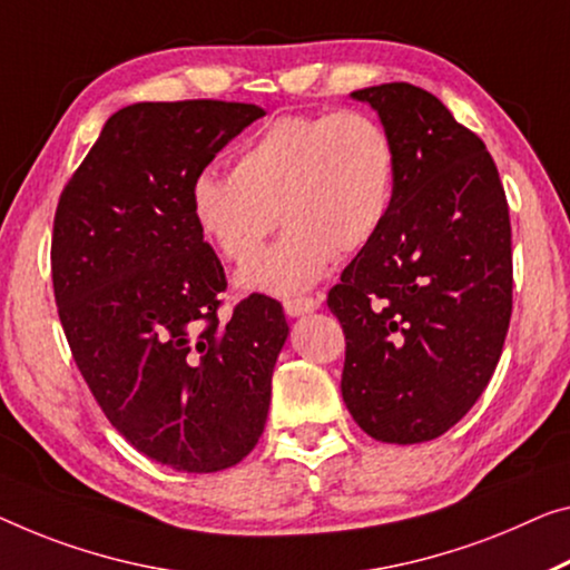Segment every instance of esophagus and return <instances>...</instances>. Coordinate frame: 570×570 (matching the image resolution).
<instances>
[{
  "label": "esophagus",
  "mask_w": 570,
  "mask_h": 570,
  "mask_svg": "<svg viewBox=\"0 0 570 570\" xmlns=\"http://www.w3.org/2000/svg\"><path fill=\"white\" fill-rule=\"evenodd\" d=\"M321 308V297L318 295H301V297H287L285 301V313L293 315V318H297V315H305V313H313Z\"/></svg>",
  "instance_id": "obj_1"
}]
</instances>
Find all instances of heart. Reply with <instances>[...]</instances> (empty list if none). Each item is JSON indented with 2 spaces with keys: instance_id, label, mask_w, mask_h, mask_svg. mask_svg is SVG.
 <instances>
[{
  "instance_id": "b5f03b06",
  "label": "heart",
  "mask_w": 570,
  "mask_h": 570,
  "mask_svg": "<svg viewBox=\"0 0 570 570\" xmlns=\"http://www.w3.org/2000/svg\"><path fill=\"white\" fill-rule=\"evenodd\" d=\"M397 145L358 109L285 114L239 147L232 173H198L188 208L198 234L236 267L259 257L277 218L283 239L239 275V287L293 295L356 255L395 208Z\"/></svg>"
}]
</instances>
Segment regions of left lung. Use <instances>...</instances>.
I'll return each mask as SVG.
<instances>
[{
    "mask_svg": "<svg viewBox=\"0 0 570 570\" xmlns=\"http://www.w3.org/2000/svg\"><path fill=\"white\" fill-rule=\"evenodd\" d=\"M397 145L395 208L331 287L346 336L341 395L366 435L423 443L474 407L512 315L510 208L487 145L433 94H352Z\"/></svg>",
    "mask_w": 570,
    "mask_h": 570,
    "instance_id": "obj_1",
    "label": "left lung"
}]
</instances>
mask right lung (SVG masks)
Segmentation results:
<instances>
[{"mask_svg": "<svg viewBox=\"0 0 570 570\" xmlns=\"http://www.w3.org/2000/svg\"><path fill=\"white\" fill-rule=\"evenodd\" d=\"M259 117L214 99L119 109L52 222V291L78 372L139 453L188 474L249 456L287 338L267 295L218 318L226 275L188 208L196 175Z\"/></svg>", "mask_w": 570, "mask_h": 570, "instance_id": "add662e5", "label": "right lung"}]
</instances>
